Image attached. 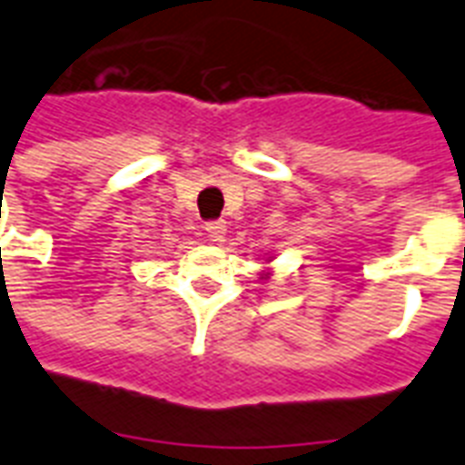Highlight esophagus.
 Returning a JSON list of instances; mask_svg holds the SVG:
<instances>
[{"mask_svg":"<svg viewBox=\"0 0 465 465\" xmlns=\"http://www.w3.org/2000/svg\"><path fill=\"white\" fill-rule=\"evenodd\" d=\"M206 235L211 242H223V237H225V230H228V225H225V221H211L206 223Z\"/></svg>","mask_w":465,"mask_h":465,"instance_id":"34e87169","label":"esophagus"}]
</instances>
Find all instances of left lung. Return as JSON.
Here are the masks:
<instances>
[{"instance_id":"1","label":"left lung","mask_w":465,"mask_h":465,"mask_svg":"<svg viewBox=\"0 0 465 465\" xmlns=\"http://www.w3.org/2000/svg\"><path fill=\"white\" fill-rule=\"evenodd\" d=\"M266 262H272V257L266 259ZM269 276H272V272H269V269H266V272H262V279H269Z\"/></svg>"}]
</instances>
